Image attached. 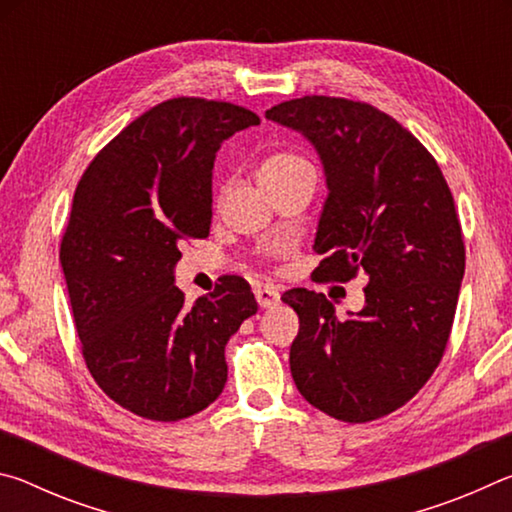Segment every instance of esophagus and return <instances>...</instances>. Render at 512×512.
Masks as SVG:
<instances>
[{
  "label": "esophagus",
  "mask_w": 512,
  "mask_h": 512,
  "mask_svg": "<svg viewBox=\"0 0 512 512\" xmlns=\"http://www.w3.org/2000/svg\"><path fill=\"white\" fill-rule=\"evenodd\" d=\"M255 300H257L259 307L268 309V307H275L277 302H280V293H277L275 287H257L255 289Z\"/></svg>",
  "instance_id": "obj_1"
}]
</instances>
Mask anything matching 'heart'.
Segmentation results:
<instances>
[{"label":"heart","mask_w":512,"mask_h":512,"mask_svg":"<svg viewBox=\"0 0 512 512\" xmlns=\"http://www.w3.org/2000/svg\"><path fill=\"white\" fill-rule=\"evenodd\" d=\"M302 173H314V169H311V164L302 158L300 153L287 149L268 153L262 164H259V180H262L264 187L271 189V192L289 185L291 180L300 178Z\"/></svg>","instance_id":"obj_1"}]
</instances>
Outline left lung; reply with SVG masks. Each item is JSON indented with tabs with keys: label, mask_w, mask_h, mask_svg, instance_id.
I'll use <instances>...</instances> for the list:
<instances>
[{
	"label": "left lung",
	"mask_w": 512,
	"mask_h": 512,
	"mask_svg": "<svg viewBox=\"0 0 512 512\" xmlns=\"http://www.w3.org/2000/svg\"><path fill=\"white\" fill-rule=\"evenodd\" d=\"M266 117L300 131L323 160L316 282L368 280L366 307L345 320L323 293H284L300 318L293 381L336 420L384 418L427 384L452 334L465 273L454 196L418 137L366 101L309 94Z\"/></svg>",
	"instance_id": "1"
}]
</instances>
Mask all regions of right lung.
<instances>
[{
    "mask_svg": "<svg viewBox=\"0 0 512 512\" xmlns=\"http://www.w3.org/2000/svg\"><path fill=\"white\" fill-rule=\"evenodd\" d=\"M257 124L228 101L167 99L112 137L76 185L60 241L76 334L101 391L140 418L207 409L228 379L225 343L257 311L239 275L192 307L173 284L180 244L210 235L216 151Z\"/></svg>",
    "mask_w": 512,
    "mask_h": 512,
    "instance_id": "right-lung-1",
    "label": "right lung"
}]
</instances>
